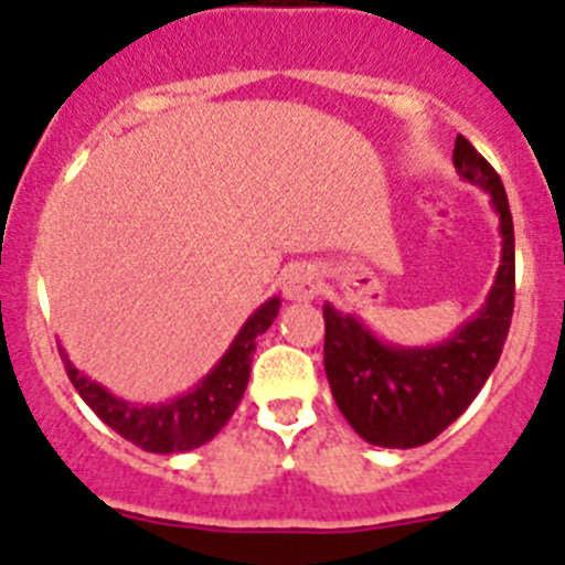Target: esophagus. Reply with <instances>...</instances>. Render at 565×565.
Segmentation results:
<instances>
[{
  "label": "esophagus",
  "mask_w": 565,
  "mask_h": 565,
  "mask_svg": "<svg viewBox=\"0 0 565 565\" xmlns=\"http://www.w3.org/2000/svg\"><path fill=\"white\" fill-rule=\"evenodd\" d=\"M282 294L291 302H310L319 294V277L310 266H291L282 274Z\"/></svg>",
  "instance_id": "1"
}]
</instances>
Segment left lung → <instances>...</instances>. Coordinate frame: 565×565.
Returning <instances> with one entry per match:
<instances>
[{
  "instance_id": "1",
  "label": "left lung",
  "mask_w": 565,
  "mask_h": 565,
  "mask_svg": "<svg viewBox=\"0 0 565 565\" xmlns=\"http://www.w3.org/2000/svg\"><path fill=\"white\" fill-rule=\"evenodd\" d=\"M452 163L460 180L491 199L502 257L482 308L449 338L427 347L388 343L354 313L324 302V372L332 399L363 440L413 449L438 438L475 402L497 369L513 319L515 241L508 193L488 160L458 136Z\"/></svg>"
}]
</instances>
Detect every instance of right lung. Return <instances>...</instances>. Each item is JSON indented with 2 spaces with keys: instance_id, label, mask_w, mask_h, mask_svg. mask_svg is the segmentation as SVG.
<instances>
[{
  "instance_id": "1",
  "label": "right lung",
  "mask_w": 565,
  "mask_h": 565,
  "mask_svg": "<svg viewBox=\"0 0 565 565\" xmlns=\"http://www.w3.org/2000/svg\"><path fill=\"white\" fill-rule=\"evenodd\" d=\"M279 313V297L266 299L244 327L227 352L218 358L216 366L199 380L191 391L180 396H171L166 402H130L110 394L105 385L90 380L88 374L79 372L68 360L66 349L61 347L63 366H66L68 380L83 396L85 405L102 418L110 429H116L121 438H127L136 447L147 452L171 455V452H191L202 447L235 413L238 402L244 399L246 383H249L252 354L257 349V338L274 324Z\"/></svg>"
}]
</instances>
